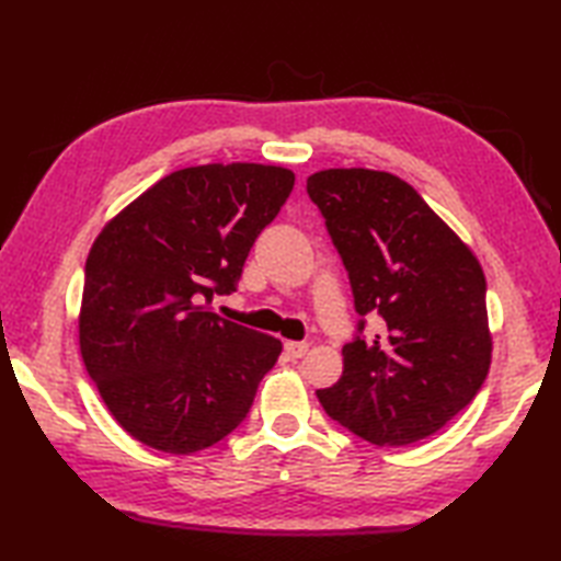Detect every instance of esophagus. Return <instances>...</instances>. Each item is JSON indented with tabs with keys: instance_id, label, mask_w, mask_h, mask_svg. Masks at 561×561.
<instances>
[{
	"instance_id": "1",
	"label": "esophagus",
	"mask_w": 561,
	"mask_h": 561,
	"mask_svg": "<svg viewBox=\"0 0 561 561\" xmlns=\"http://www.w3.org/2000/svg\"><path fill=\"white\" fill-rule=\"evenodd\" d=\"M284 350H287L291 359H301V356L308 352V344L306 342H287L284 344Z\"/></svg>"
}]
</instances>
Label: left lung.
Returning <instances> with one entry per match:
<instances>
[{"label": "left lung", "mask_w": 561, "mask_h": 561, "mask_svg": "<svg viewBox=\"0 0 561 561\" xmlns=\"http://www.w3.org/2000/svg\"><path fill=\"white\" fill-rule=\"evenodd\" d=\"M306 190L350 272L354 308L383 330L344 344V371L316 396L332 420L376 446H408L446 426L492 364L480 260L402 178L328 169Z\"/></svg>", "instance_id": "left-lung-1"}]
</instances>
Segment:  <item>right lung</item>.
<instances>
[{"label": "right lung", "instance_id": "right-lung-1", "mask_svg": "<svg viewBox=\"0 0 561 561\" xmlns=\"http://www.w3.org/2000/svg\"><path fill=\"white\" fill-rule=\"evenodd\" d=\"M294 173L190 165L103 226L87 257L79 350L105 408L149 448L190 456L245 420L282 342L211 313L236 291Z\"/></svg>", "mask_w": 561, "mask_h": 561}]
</instances>
